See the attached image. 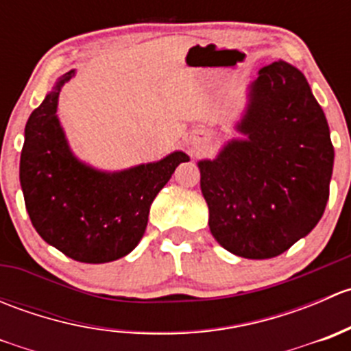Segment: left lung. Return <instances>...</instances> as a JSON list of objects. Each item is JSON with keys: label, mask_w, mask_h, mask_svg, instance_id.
<instances>
[{"label": "left lung", "mask_w": 351, "mask_h": 351, "mask_svg": "<svg viewBox=\"0 0 351 351\" xmlns=\"http://www.w3.org/2000/svg\"><path fill=\"white\" fill-rule=\"evenodd\" d=\"M239 130L214 161H200L208 228L224 250L274 258L309 234L329 198L332 149L323 108L299 69L261 67Z\"/></svg>", "instance_id": "left-lung-1"}]
</instances>
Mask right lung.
<instances>
[{"instance_id":"1","label":"right lung","mask_w":351,"mask_h":351,"mask_svg":"<svg viewBox=\"0 0 351 351\" xmlns=\"http://www.w3.org/2000/svg\"><path fill=\"white\" fill-rule=\"evenodd\" d=\"M66 73L28 117L20 156L25 207L45 243L83 263H107L129 254L147 226L149 207L185 153L127 171H95L73 154L56 117Z\"/></svg>"}]
</instances>
